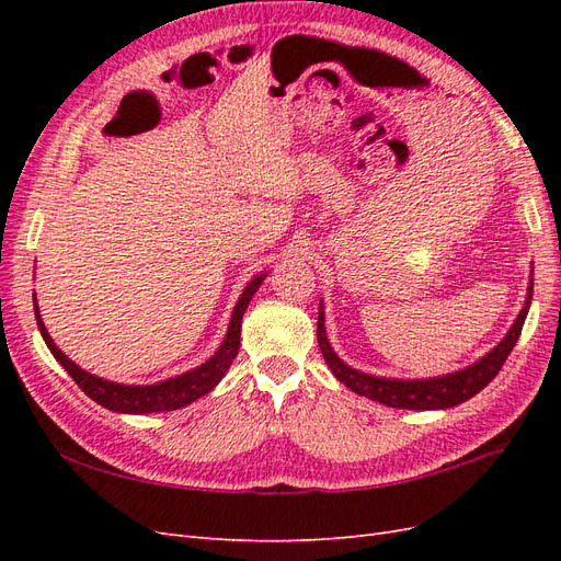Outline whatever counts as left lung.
<instances>
[{
	"mask_svg": "<svg viewBox=\"0 0 561 561\" xmlns=\"http://www.w3.org/2000/svg\"><path fill=\"white\" fill-rule=\"evenodd\" d=\"M534 297V264H531V276L529 285H526V299L524 307L513 320L511 330L501 339V342L484 353L480 360L472 365L449 371V375L439 377H426V379H393V377H377L367 375V371L355 369L346 365L339 355L334 353L328 330H325V311H322V301L318 309V346L322 351V358H325L332 375L342 381L353 393L365 396L375 402H381L386 407H396V410H414V412H428V410H449V407L461 404L478 396L480 390L499 375L505 358L515 348L517 339L522 334V325L529 313Z\"/></svg>",
	"mask_w": 561,
	"mask_h": 561,
	"instance_id": "left-lung-1",
	"label": "left lung"
}]
</instances>
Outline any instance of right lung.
<instances>
[{
	"label": "right lung",
	"mask_w": 561,
	"mask_h": 561,
	"mask_svg": "<svg viewBox=\"0 0 561 561\" xmlns=\"http://www.w3.org/2000/svg\"><path fill=\"white\" fill-rule=\"evenodd\" d=\"M268 271L264 274L254 276L236 301V307L231 311L229 318V328L227 334L222 339V344L219 348L210 355L206 363H201L198 367L184 371V375L171 377V379H163L157 383H142V386H135V383H116V381H107L103 377H95L91 371L81 369L77 363H72L67 355L54 344V339H50L39 307H37V297H35V318H37V325L39 332L44 336V342L48 346V351L54 353V358L67 369V375H70L77 386L87 393L91 400H95L98 404L107 407L110 412H118V414H151V412H173L180 410V407L192 404L194 400L208 396L210 390L222 381V377L227 375V369L231 367L233 358L239 355V346H241V320L243 313L248 309V304L252 299V295L260 290V285L264 283Z\"/></svg>",
	"instance_id": "right-lung-1"
}]
</instances>
